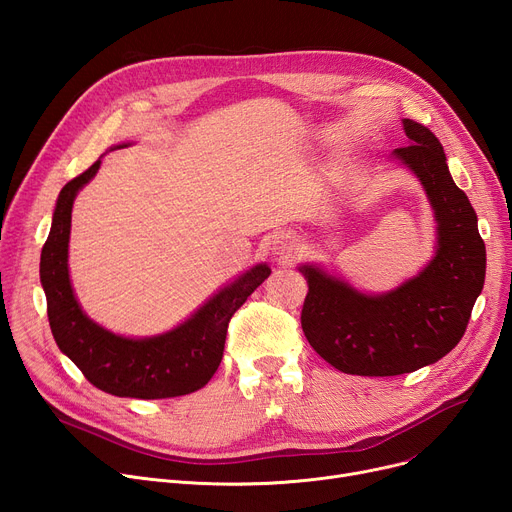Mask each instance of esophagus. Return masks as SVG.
I'll return each instance as SVG.
<instances>
[{"mask_svg":"<svg viewBox=\"0 0 512 512\" xmlns=\"http://www.w3.org/2000/svg\"><path fill=\"white\" fill-rule=\"evenodd\" d=\"M274 255H278L280 261H290L297 253V238L290 236V234H276L274 236Z\"/></svg>","mask_w":512,"mask_h":512,"instance_id":"34e87169","label":"esophagus"}]
</instances>
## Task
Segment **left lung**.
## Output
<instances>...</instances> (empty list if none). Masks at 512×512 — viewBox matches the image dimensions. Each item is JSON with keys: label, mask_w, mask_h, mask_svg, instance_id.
Listing matches in <instances>:
<instances>
[{"label": "left lung", "mask_w": 512, "mask_h": 512, "mask_svg": "<svg viewBox=\"0 0 512 512\" xmlns=\"http://www.w3.org/2000/svg\"><path fill=\"white\" fill-rule=\"evenodd\" d=\"M407 145L392 151L421 182L436 218V253L423 270L367 294L317 263L299 265L309 284L301 326L313 351L351 375H400L432 365L459 344L486 280L477 213L454 184L436 134L402 120Z\"/></svg>", "instance_id": "1"}]
</instances>
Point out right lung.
I'll use <instances>...</instances> for the list:
<instances>
[{
  "instance_id": "obj_1",
  "label": "right lung",
  "mask_w": 512,
  "mask_h": 512,
  "mask_svg": "<svg viewBox=\"0 0 512 512\" xmlns=\"http://www.w3.org/2000/svg\"><path fill=\"white\" fill-rule=\"evenodd\" d=\"M118 147H128L122 143ZM101 159L70 180L53 209L51 230L41 251V286L47 299L51 334L60 351L99 390L122 398H172L203 388L224 357L232 315L251 292L272 274L257 263L220 288L180 326L145 338H128L105 330L80 309L68 272L72 205L99 170Z\"/></svg>"
}]
</instances>
